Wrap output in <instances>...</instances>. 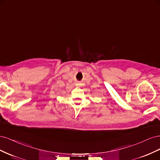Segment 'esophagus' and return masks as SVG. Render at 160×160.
<instances>
[{
	"instance_id": "esophagus-1",
	"label": "esophagus",
	"mask_w": 160,
	"mask_h": 160,
	"mask_svg": "<svg viewBox=\"0 0 160 160\" xmlns=\"http://www.w3.org/2000/svg\"><path fill=\"white\" fill-rule=\"evenodd\" d=\"M77 85H79V83H78V84H77Z\"/></svg>"
}]
</instances>
